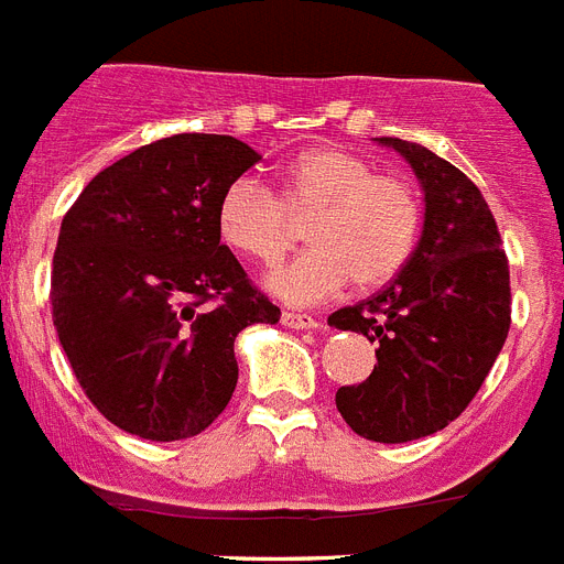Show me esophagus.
<instances>
[{
    "instance_id": "obj_1",
    "label": "esophagus",
    "mask_w": 564,
    "mask_h": 564,
    "mask_svg": "<svg viewBox=\"0 0 564 564\" xmlns=\"http://www.w3.org/2000/svg\"><path fill=\"white\" fill-rule=\"evenodd\" d=\"M282 325H288V328H319V323H316L314 316L291 314V311H285V314H282Z\"/></svg>"
}]
</instances>
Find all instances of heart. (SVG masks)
Listing matches in <instances>:
<instances>
[{"instance_id": "1", "label": "heart", "mask_w": 564, "mask_h": 564, "mask_svg": "<svg viewBox=\"0 0 564 564\" xmlns=\"http://www.w3.org/2000/svg\"><path fill=\"white\" fill-rule=\"evenodd\" d=\"M279 193L253 178L232 181L218 198V236L236 253L273 262L296 241L305 217L311 248L276 264L264 285L291 305H314L351 279L355 288L389 282L409 262L423 207L415 184L377 172L369 158L316 147L276 172Z\"/></svg>"}]
</instances>
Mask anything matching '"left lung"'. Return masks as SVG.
Here are the masks:
<instances>
[{
	"label": "left lung",
	"instance_id": "1",
	"mask_svg": "<svg viewBox=\"0 0 564 564\" xmlns=\"http://www.w3.org/2000/svg\"><path fill=\"white\" fill-rule=\"evenodd\" d=\"M377 141L421 181V241L383 291L328 325L377 346L375 371L337 389L339 415L362 438L403 444L453 423L490 375L510 332V268L481 189L458 166L421 143Z\"/></svg>",
	"mask_w": 564,
	"mask_h": 564
}]
</instances>
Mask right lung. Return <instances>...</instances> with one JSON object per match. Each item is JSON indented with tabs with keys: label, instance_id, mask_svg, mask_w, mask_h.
Masks as SVG:
<instances>
[{
	"label": "right lung",
	"instance_id": "right-lung-1",
	"mask_svg": "<svg viewBox=\"0 0 564 564\" xmlns=\"http://www.w3.org/2000/svg\"><path fill=\"white\" fill-rule=\"evenodd\" d=\"M259 155L184 132L88 181L63 216L51 316L97 412L147 441L193 438L230 403L236 334L279 323L218 236V198Z\"/></svg>",
	"mask_w": 564,
	"mask_h": 564
}]
</instances>
